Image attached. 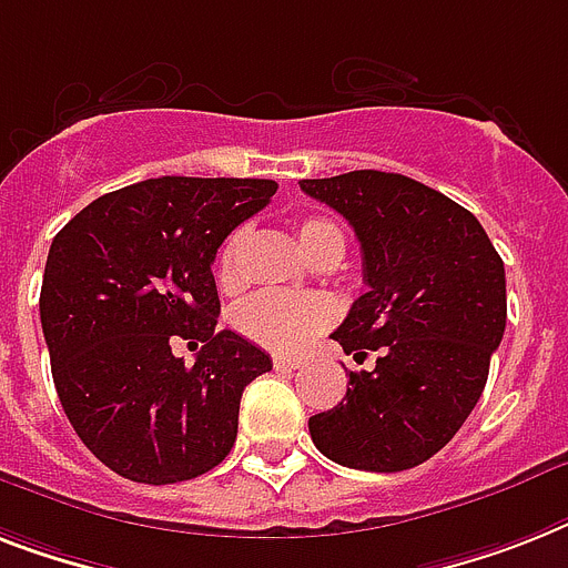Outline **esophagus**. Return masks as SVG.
I'll return each instance as SVG.
<instances>
[{
    "label": "esophagus",
    "mask_w": 568,
    "mask_h": 568,
    "mask_svg": "<svg viewBox=\"0 0 568 568\" xmlns=\"http://www.w3.org/2000/svg\"><path fill=\"white\" fill-rule=\"evenodd\" d=\"M274 367H276V371H297V367H300V358H292V356H274Z\"/></svg>",
    "instance_id": "esophagus-1"
}]
</instances>
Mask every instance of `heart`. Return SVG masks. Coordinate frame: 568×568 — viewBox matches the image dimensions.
Here are the masks:
<instances>
[{
	"label": "heart",
	"mask_w": 568,
	"mask_h": 568,
	"mask_svg": "<svg viewBox=\"0 0 568 568\" xmlns=\"http://www.w3.org/2000/svg\"><path fill=\"white\" fill-rule=\"evenodd\" d=\"M247 239V230H233L219 253L221 285L239 283V253ZM300 247L312 262H335L338 265L347 251L344 230L324 215H308L297 224ZM335 321L332 300L321 294H283L262 292L236 308V329L253 344L274 353H300Z\"/></svg>",
	"instance_id": "heart-1"
}]
</instances>
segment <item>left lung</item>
Returning a JSON list of instances; mask_svg holds the SVG:
<instances>
[{
	"label": "left lung",
	"mask_w": 568,
	"mask_h": 568,
	"mask_svg": "<svg viewBox=\"0 0 568 568\" xmlns=\"http://www.w3.org/2000/svg\"><path fill=\"white\" fill-rule=\"evenodd\" d=\"M356 230L367 292L332 332L373 371L308 417L312 444L349 469L399 473L444 449L476 408L508 321L505 262L469 210L405 174L300 180Z\"/></svg>",
	"instance_id": "1"
}]
</instances>
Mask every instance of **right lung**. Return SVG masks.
I'll return each instance as SVG.
<instances>
[{
    "mask_svg": "<svg viewBox=\"0 0 568 568\" xmlns=\"http://www.w3.org/2000/svg\"><path fill=\"white\" fill-rule=\"evenodd\" d=\"M274 192L253 178L142 180L54 236L40 288L54 388L75 435L122 478L189 481L236 444L244 388L271 358L215 329L212 262ZM180 337L202 344L195 365L171 353Z\"/></svg>",
    "mask_w": 568,
    "mask_h": 568,
    "instance_id": "obj_1",
    "label": "right lung"
}]
</instances>
